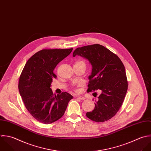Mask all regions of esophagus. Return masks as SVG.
<instances>
[{
  "mask_svg": "<svg viewBox=\"0 0 151 151\" xmlns=\"http://www.w3.org/2000/svg\"><path fill=\"white\" fill-rule=\"evenodd\" d=\"M77 98H78V99H81V100H85V98H84V97H83V96H78Z\"/></svg>",
  "mask_w": 151,
  "mask_h": 151,
  "instance_id": "esophagus-1",
  "label": "esophagus"
}]
</instances>
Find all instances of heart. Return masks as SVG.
<instances>
[{
	"instance_id": "heart-1",
	"label": "heart",
	"mask_w": 151,
	"mask_h": 151,
	"mask_svg": "<svg viewBox=\"0 0 151 151\" xmlns=\"http://www.w3.org/2000/svg\"><path fill=\"white\" fill-rule=\"evenodd\" d=\"M75 63H84V64H85V62L82 60H78Z\"/></svg>"
}]
</instances>
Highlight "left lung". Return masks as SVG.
<instances>
[{
  "mask_svg": "<svg viewBox=\"0 0 151 151\" xmlns=\"http://www.w3.org/2000/svg\"><path fill=\"white\" fill-rule=\"evenodd\" d=\"M76 55L88 59L92 65L87 92H102L94 109L86 116L96 122L107 121L118 112L128 90L125 66L116 54L99 44L78 47L73 53V57Z\"/></svg>",
  "mask_w": 151,
  "mask_h": 151,
  "instance_id": "1",
  "label": "left lung"
}]
</instances>
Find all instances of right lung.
I'll return each instance as SVG.
<instances>
[{
    "mask_svg": "<svg viewBox=\"0 0 151 151\" xmlns=\"http://www.w3.org/2000/svg\"><path fill=\"white\" fill-rule=\"evenodd\" d=\"M73 48L45 49L31 56L25 64L19 80V91L24 106L37 121L49 124L64 115L73 98L68 92L53 93L50 88L53 70Z\"/></svg>",
    "mask_w": 151,
    "mask_h": 151,
    "instance_id": "add662e5",
    "label": "right lung"
}]
</instances>
